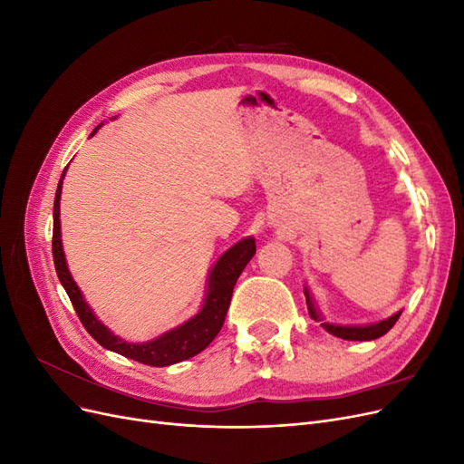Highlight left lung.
<instances>
[{"label": "left lung", "instance_id": "1", "mask_svg": "<svg viewBox=\"0 0 464 464\" xmlns=\"http://www.w3.org/2000/svg\"><path fill=\"white\" fill-rule=\"evenodd\" d=\"M305 302H307V310H310V315L319 321V315L315 312V307L312 304V298L310 294H307L305 290ZM401 317V312L391 315L389 319H383L375 323V325H366V327H341V325H329V323H321L323 327H325L327 333L339 336V339H344V341H373V339H379V336H383L389 329H392V325L399 321Z\"/></svg>", "mask_w": 464, "mask_h": 464}]
</instances>
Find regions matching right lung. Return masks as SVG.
<instances>
[{"label":"right lung","mask_w":464,"mask_h":464,"mask_svg":"<svg viewBox=\"0 0 464 464\" xmlns=\"http://www.w3.org/2000/svg\"><path fill=\"white\" fill-rule=\"evenodd\" d=\"M98 130V128H96ZM96 130L91 133L94 135ZM65 174V170H63ZM62 174V179H63ZM62 179L58 184V191H55L53 199V236H52V254H53V265L55 273L60 276V283L63 285L69 300H72L75 312L82 323V327L89 331L92 339L102 344L104 348L111 350V353H118L125 358H131L135 362L147 363V366L162 368V366H172L181 360H188L195 354H199L210 343H213L215 336L224 325V317H227L228 305L232 300V292L236 286V280L240 278L242 271L249 259L256 256V242L251 237H246L240 244L230 247L227 254H224L217 265L213 266V273L208 278V294L205 298V304L201 312L189 319L184 325L168 331L166 334L159 336L150 343L145 344H131L118 339L116 334H111L101 321L94 317L91 307L82 300L81 292L67 271L63 249H62V234H60V195H62Z\"/></svg>","instance_id":"add662e5"}]
</instances>
